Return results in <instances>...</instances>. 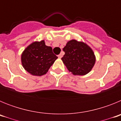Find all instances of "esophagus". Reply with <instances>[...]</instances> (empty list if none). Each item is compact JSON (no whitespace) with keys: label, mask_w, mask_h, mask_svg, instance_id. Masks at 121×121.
Instances as JSON below:
<instances>
[{"label":"esophagus","mask_w":121,"mask_h":121,"mask_svg":"<svg viewBox=\"0 0 121 121\" xmlns=\"http://www.w3.org/2000/svg\"><path fill=\"white\" fill-rule=\"evenodd\" d=\"M62 57V53H60V54H59V55H58L59 58H61Z\"/></svg>","instance_id":"1"}]
</instances>
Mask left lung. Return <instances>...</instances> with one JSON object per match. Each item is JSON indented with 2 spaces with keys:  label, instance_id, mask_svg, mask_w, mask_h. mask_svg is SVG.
<instances>
[{
  "label": "left lung",
  "instance_id": "obj_1",
  "mask_svg": "<svg viewBox=\"0 0 121 121\" xmlns=\"http://www.w3.org/2000/svg\"><path fill=\"white\" fill-rule=\"evenodd\" d=\"M63 62L74 75H85L92 69L95 56L92 50L83 42L71 40L63 48Z\"/></svg>",
  "mask_w": 121,
  "mask_h": 121
}]
</instances>
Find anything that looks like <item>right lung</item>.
Listing matches in <instances>:
<instances>
[{
  "label": "right lung",
  "mask_w": 121,
  "mask_h": 121,
  "mask_svg": "<svg viewBox=\"0 0 121 121\" xmlns=\"http://www.w3.org/2000/svg\"><path fill=\"white\" fill-rule=\"evenodd\" d=\"M57 58L52 48L45 45L44 40L35 42L28 47L21 56L25 70L34 76H42L47 73Z\"/></svg>",
  "instance_id": "right-lung-1"
}]
</instances>
